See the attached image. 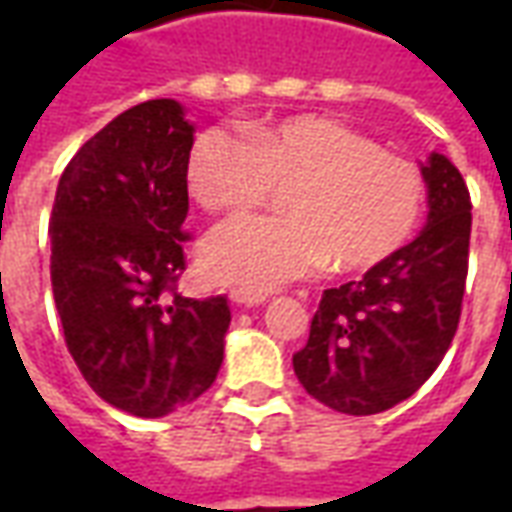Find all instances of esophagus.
<instances>
[{
	"label": "esophagus",
	"mask_w": 512,
	"mask_h": 512,
	"mask_svg": "<svg viewBox=\"0 0 512 512\" xmlns=\"http://www.w3.org/2000/svg\"><path fill=\"white\" fill-rule=\"evenodd\" d=\"M266 299H268L266 293H255V290H246V288L230 290V301H235V304H244V307H257V304H263Z\"/></svg>",
	"instance_id": "obj_1"
}]
</instances>
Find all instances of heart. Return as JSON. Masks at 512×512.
<instances>
[{
    "mask_svg": "<svg viewBox=\"0 0 512 512\" xmlns=\"http://www.w3.org/2000/svg\"><path fill=\"white\" fill-rule=\"evenodd\" d=\"M189 191L205 211L244 213L279 189L285 216L235 219L202 244L216 282L271 290L326 263L365 271L395 255L417 230L425 175L343 120L288 117L246 136L208 128L191 147Z\"/></svg>",
    "mask_w": 512,
    "mask_h": 512,
    "instance_id": "1",
    "label": "heart"
}]
</instances>
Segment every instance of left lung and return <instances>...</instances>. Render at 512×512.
<instances>
[{"label": "left lung", "mask_w": 512, "mask_h": 512, "mask_svg": "<svg viewBox=\"0 0 512 512\" xmlns=\"http://www.w3.org/2000/svg\"><path fill=\"white\" fill-rule=\"evenodd\" d=\"M428 224L359 282L323 290L310 340L293 354L301 386L323 406L367 417L425 384L461 321L472 200L450 158L422 167Z\"/></svg>", "instance_id": "1"}]
</instances>
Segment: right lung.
<instances>
[{"label":"right lung","mask_w":512,"mask_h":512,"mask_svg":"<svg viewBox=\"0 0 512 512\" xmlns=\"http://www.w3.org/2000/svg\"><path fill=\"white\" fill-rule=\"evenodd\" d=\"M191 145L178 101L131 106L68 161L51 208V290L68 351L95 395L134 417L189 406L224 359L227 299L178 293Z\"/></svg>","instance_id":"right-lung-1"}]
</instances>
